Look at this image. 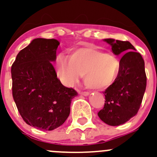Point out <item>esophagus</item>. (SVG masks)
<instances>
[{
    "label": "esophagus",
    "instance_id": "34e87169",
    "mask_svg": "<svg viewBox=\"0 0 157 157\" xmlns=\"http://www.w3.org/2000/svg\"><path fill=\"white\" fill-rule=\"evenodd\" d=\"M78 93L80 94H82V95H84V96H87L89 94V93H88V91H79Z\"/></svg>",
    "mask_w": 157,
    "mask_h": 157
}]
</instances>
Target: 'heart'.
Instances as JSON below:
<instances>
[{
  "instance_id": "obj_1",
  "label": "heart",
  "mask_w": 157,
  "mask_h": 157,
  "mask_svg": "<svg viewBox=\"0 0 157 157\" xmlns=\"http://www.w3.org/2000/svg\"><path fill=\"white\" fill-rule=\"evenodd\" d=\"M120 67V61L114 53L92 46L78 48L71 51L69 57L60 54L56 59L57 75L68 86L84 75V82L88 88L103 89L114 82Z\"/></svg>"
}]
</instances>
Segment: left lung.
I'll use <instances>...</instances> for the list:
<instances>
[{
	"instance_id": "1",
	"label": "left lung",
	"mask_w": 157,
	"mask_h": 157,
	"mask_svg": "<svg viewBox=\"0 0 157 157\" xmlns=\"http://www.w3.org/2000/svg\"><path fill=\"white\" fill-rule=\"evenodd\" d=\"M104 40L111 45L115 55L124 56L120 60L117 78L103 92L105 106L98 115L107 124L118 126L134 117L142 103L147 86L144 60L139 52H135L130 42L114 39Z\"/></svg>"
}]
</instances>
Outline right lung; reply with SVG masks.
Returning <instances> with one entry per match:
<instances>
[{
	"label": "right lung",
	"mask_w": 157,
	"mask_h": 157,
	"mask_svg": "<svg viewBox=\"0 0 157 157\" xmlns=\"http://www.w3.org/2000/svg\"><path fill=\"white\" fill-rule=\"evenodd\" d=\"M59 45L55 39H34L11 66L12 94L18 111L27 124L43 131H52L66 121L72 99L78 94L57 78L52 63Z\"/></svg>",
	"instance_id": "obj_1"
}]
</instances>
